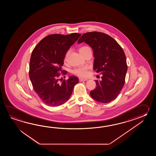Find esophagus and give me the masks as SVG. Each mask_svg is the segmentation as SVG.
I'll use <instances>...</instances> for the list:
<instances>
[{
  "instance_id": "obj_1",
  "label": "esophagus",
  "mask_w": 156,
  "mask_h": 156,
  "mask_svg": "<svg viewBox=\"0 0 156 156\" xmlns=\"http://www.w3.org/2000/svg\"><path fill=\"white\" fill-rule=\"evenodd\" d=\"M87 79H83V78H79V81L80 82H81V81H87Z\"/></svg>"
}]
</instances>
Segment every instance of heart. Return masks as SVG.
<instances>
[{"label": "heart", "instance_id": "1", "mask_svg": "<svg viewBox=\"0 0 156 156\" xmlns=\"http://www.w3.org/2000/svg\"><path fill=\"white\" fill-rule=\"evenodd\" d=\"M91 50L89 47L86 46L81 47L79 49L80 53H83L86 50ZM69 55V51H68L66 53H65V55L64 57L65 61H66ZM87 69H88L87 67H79V68H77V69H75V70H73V73L75 75H77V76L80 77H86L88 75Z\"/></svg>", "mask_w": 156, "mask_h": 156}]
</instances>
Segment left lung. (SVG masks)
I'll return each mask as SVG.
<instances>
[{
    "label": "left lung",
    "mask_w": 156,
    "mask_h": 156,
    "mask_svg": "<svg viewBox=\"0 0 156 156\" xmlns=\"http://www.w3.org/2000/svg\"><path fill=\"white\" fill-rule=\"evenodd\" d=\"M82 42L92 48L93 69L102 75L101 80H95L96 88L91 91L90 96L100 103H109L119 95L125 83L127 65L124 51L112 37L101 32L83 34L77 43Z\"/></svg>",
    "instance_id": "1"
}]
</instances>
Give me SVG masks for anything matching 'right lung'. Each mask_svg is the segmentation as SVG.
<instances>
[{
    "label": "right lung",
    "instance_id": "1",
    "mask_svg": "<svg viewBox=\"0 0 156 156\" xmlns=\"http://www.w3.org/2000/svg\"><path fill=\"white\" fill-rule=\"evenodd\" d=\"M81 34H50L44 37L33 50L30 62L29 76L33 89L43 103L51 106L61 105L69 99L78 77L70 76L60 83L64 57ZM63 71V75L67 72Z\"/></svg>",
    "mask_w": 156,
    "mask_h": 156
}]
</instances>
